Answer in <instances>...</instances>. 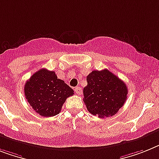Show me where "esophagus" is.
I'll return each mask as SVG.
<instances>
[{
    "instance_id": "esophagus-1",
    "label": "esophagus",
    "mask_w": 159,
    "mask_h": 159,
    "mask_svg": "<svg viewBox=\"0 0 159 159\" xmlns=\"http://www.w3.org/2000/svg\"><path fill=\"white\" fill-rule=\"evenodd\" d=\"M75 93L80 95V94L82 93V89H81L80 87H75Z\"/></svg>"
}]
</instances>
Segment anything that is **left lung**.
I'll use <instances>...</instances> for the list:
<instances>
[{"label": "left lung", "instance_id": "obj_1", "mask_svg": "<svg viewBox=\"0 0 159 159\" xmlns=\"http://www.w3.org/2000/svg\"><path fill=\"white\" fill-rule=\"evenodd\" d=\"M84 102L92 115L105 118L115 115L128 95L125 83L110 70H93L87 76Z\"/></svg>", "mask_w": 159, "mask_h": 159}]
</instances>
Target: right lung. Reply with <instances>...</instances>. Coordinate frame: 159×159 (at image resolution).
Returning a JSON list of instances; mask_svg holds the SVG:
<instances>
[{
    "label": "right lung",
    "mask_w": 159,
    "mask_h": 159,
    "mask_svg": "<svg viewBox=\"0 0 159 159\" xmlns=\"http://www.w3.org/2000/svg\"><path fill=\"white\" fill-rule=\"evenodd\" d=\"M26 99L34 111L43 117L58 115L66 98L74 91L54 71L40 69L31 76L24 86Z\"/></svg>",
    "instance_id": "obj_1"
}]
</instances>
